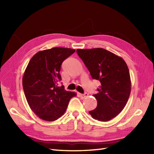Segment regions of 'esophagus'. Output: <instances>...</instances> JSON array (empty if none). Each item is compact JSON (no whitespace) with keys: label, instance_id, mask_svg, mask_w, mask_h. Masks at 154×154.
<instances>
[{"label":"esophagus","instance_id":"esophagus-1","mask_svg":"<svg viewBox=\"0 0 154 154\" xmlns=\"http://www.w3.org/2000/svg\"><path fill=\"white\" fill-rule=\"evenodd\" d=\"M88 95H89V94H88V93H85L84 94H79V96L81 99H85V98L87 97Z\"/></svg>","mask_w":154,"mask_h":154}]
</instances>
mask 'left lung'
<instances>
[{
	"label": "left lung",
	"instance_id": "obj_1",
	"mask_svg": "<svg viewBox=\"0 0 154 154\" xmlns=\"http://www.w3.org/2000/svg\"><path fill=\"white\" fill-rule=\"evenodd\" d=\"M77 53L93 79L100 81L99 93L94 94L96 109L89 113L94 119L106 122L121 112L129 99L131 81L123 59L103 48L77 49Z\"/></svg>",
	"mask_w": 154,
	"mask_h": 154
}]
</instances>
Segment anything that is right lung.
<instances>
[{
	"instance_id": "add662e5",
	"label": "right lung",
	"mask_w": 154,
	"mask_h": 154,
	"mask_svg": "<svg viewBox=\"0 0 154 154\" xmlns=\"http://www.w3.org/2000/svg\"><path fill=\"white\" fill-rule=\"evenodd\" d=\"M75 51L53 48L38 51L29 61L22 77L23 89L29 106L42 120H57L65 113L70 99L76 96L59 85L61 65Z\"/></svg>"
}]
</instances>
